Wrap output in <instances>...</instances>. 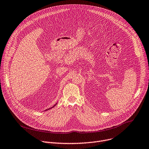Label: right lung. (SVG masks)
<instances>
[{
    "instance_id": "right-lung-1",
    "label": "right lung",
    "mask_w": 149,
    "mask_h": 149,
    "mask_svg": "<svg viewBox=\"0 0 149 149\" xmlns=\"http://www.w3.org/2000/svg\"><path fill=\"white\" fill-rule=\"evenodd\" d=\"M46 110H47V109H46Z\"/></svg>"
}]
</instances>
